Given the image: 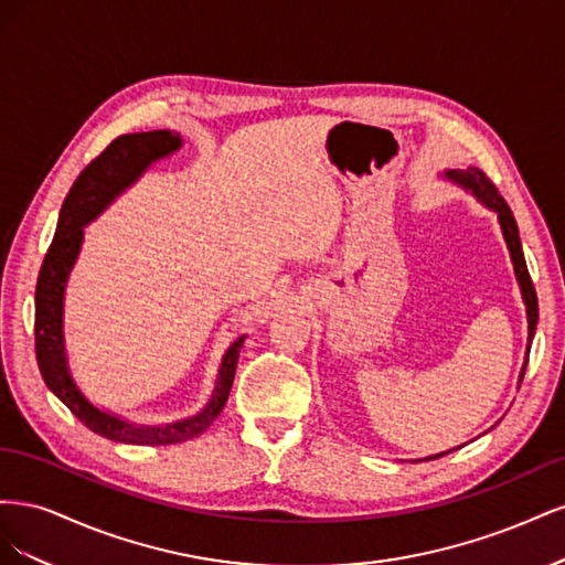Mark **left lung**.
Returning <instances> with one entry per match:
<instances>
[{
  "label": "left lung",
  "mask_w": 565,
  "mask_h": 565,
  "mask_svg": "<svg viewBox=\"0 0 565 565\" xmlns=\"http://www.w3.org/2000/svg\"><path fill=\"white\" fill-rule=\"evenodd\" d=\"M446 179L465 188V191H471L478 200H481L486 207H490L492 212H498L500 218V226H502V235L507 241L509 254H511V264H514V273H516V280L521 285V295H523V303H525V313H527V351H525V363L521 370V377L519 382H523V374H525V365H527V353H530V341L535 337V328H537V295H535V287L533 280H530V273L525 266V256H523V247H521V237H519V226H516V218L511 214L509 204L504 202V198L500 195L498 188L494 183L481 172L478 167H467V169H448ZM452 452V450H448ZM448 452H440V455H431L426 459H438Z\"/></svg>",
  "instance_id": "left-lung-1"
}]
</instances>
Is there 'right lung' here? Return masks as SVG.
<instances>
[{
    "label": "right lung",
    "instance_id": "obj_1",
    "mask_svg": "<svg viewBox=\"0 0 565 565\" xmlns=\"http://www.w3.org/2000/svg\"><path fill=\"white\" fill-rule=\"evenodd\" d=\"M179 148L181 136L169 129L125 134L117 136L96 160L84 167L61 207L56 235L44 256L35 289V353L44 384L94 434L117 443H129V446H172V443L195 438L204 429H210V424L228 401L237 355H241L247 339L241 334L228 347L224 361H221L210 403L198 415L172 424H131L117 415L104 413L84 398L71 367H67L63 341V295L67 276H71L82 247L84 226L104 212L119 193H125L152 162L172 156Z\"/></svg>",
    "mask_w": 565,
    "mask_h": 565
}]
</instances>
